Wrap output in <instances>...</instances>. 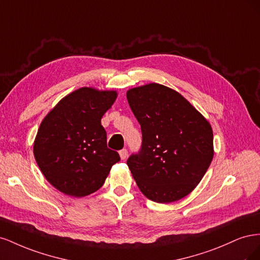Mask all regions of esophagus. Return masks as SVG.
Wrapping results in <instances>:
<instances>
[{"label": "esophagus", "mask_w": 260, "mask_h": 260, "mask_svg": "<svg viewBox=\"0 0 260 260\" xmlns=\"http://www.w3.org/2000/svg\"><path fill=\"white\" fill-rule=\"evenodd\" d=\"M119 155H120V158L122 160H124L128 157V149L127 148H122L121 151L119 152Z\"/></svg>", "instance_id": "esophagus-1"}]
</instances>
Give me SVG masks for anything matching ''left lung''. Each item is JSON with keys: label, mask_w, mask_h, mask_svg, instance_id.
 <instances>
[{"label": "left lung", "mask_w": 260, "mask_h": 260, "mask_svg": "<svg viewBox=\"0 0 260 260\" xmlns=\"http://www.w3.org/2000/svg\"><path fill=\"white\" fill-rule=\"evenodd\" d=\"M142 131L140 151L127 165L147 199L176 202L190 194L214 157L209 122L177 91L149 83L127 92Z\"/></svg>", "instance_id": "8db88e82"}]
</instances>
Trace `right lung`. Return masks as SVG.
Returning a JSON list of instances; mask_svg holds the SVG:
<instances>
[{
	"mask_svg": "<svg viewBox=\"0 0 260 260\" xmlns=\"http://www.w3.org/2000/svg\"><path fill=\"white\" fill-rule=\"evenodd\" d=\"M115 91L81 88L68 94L46 115L38 130L34 153L49 182L69 196L82 198L104 184L119 154L107 147L103 115Z\"/></svg>",
	"mask_w": 260,
	"mask_h": 260,
	"instance_id": "1",
	"label": "right lung"
}]
</instances>
